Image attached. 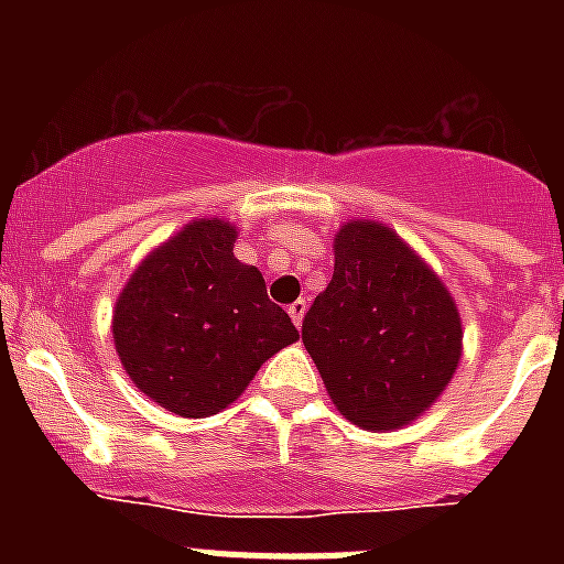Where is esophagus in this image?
<instances>
[{"mask_svg": "<svg viewBox=\"0 0 564 564\" xmlns=\"http://www.w3.org/2000/svg\"><path fill=\"white\" fill-rule=\"evenodd\" d=\"M305 311H307V305H305V299H296V302H293L291 307H288V313H291V318H293V325H302V318H305Z\"/></svg>", "mask_w": 564, "mask_h": 564, "instance_id": "obj_1", "label": "esophagus"}]
</instances>
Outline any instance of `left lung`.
<instances>
[{
    "label": "left lung",
    "mask_w": 564,
    "mask_h": 564,
    "mask_svg": "<svg viewBox=\"0 0 564 564\" xmlns=\"http://www.w3.org/2000/svg\"><path fill=\"white\" fill-rule=\"evenodd\" d=\"M333 248V279L305 313L302 341L347 421L398 430L455 376L460 316L441 279L390 228L352 220Z\"/></svg>",
    "instance_id": "1"
}]
</instances>
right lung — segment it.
Masks as SVG:
<instances>
[{"label":"right lung","instance_id":"right-lung-1","mask_svg":"<svg viewBox=\"0 0 564 564\" xmlns=\"http://www.w3.org/2000/svg\"><path fill=\"white\" fill-rule=\"evenodd\" d=\"M234 239L223 220L192 223L143 259L115 305L129 378L174 415H217L299 338L262 273L234 257Z\"/></svg>","mask_w":564,"mask_h":564}]
</instances>
